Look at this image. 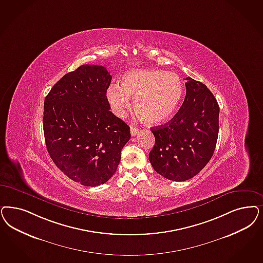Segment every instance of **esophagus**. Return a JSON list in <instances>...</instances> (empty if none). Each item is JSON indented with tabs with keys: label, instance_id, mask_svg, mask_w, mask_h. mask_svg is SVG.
Returning <instances> with one entry per match:
<instances>
[{
	"label": "esophagus",
	"instance_id": "obj_1",
	"mask_svg": "<svg viewBox=\"0 0 263 263\" xmlns=\"http://www.w3.org/2000/svg\"><path fill=\"white\" fill-rule=\"evenodd\" d=\"M130 131H131V135L132 136H136L137 134L139 133V129L137 127H130Z\"/></svg>",
	"mask_w": 263,
	"mask_h": 263
}]
</instances>
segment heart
<instances>
[{"label":"heart","instance_id":"1","mask_svg":"<svg viewBox=\"0 0 263 263\" xmlns=\"http://www.w3.org/2000/svg\"><path fill=\"white\" fill-rule=\"evenodd\" d=\"M183 94L181 78L162 70H134L121 79V84H112L107 89V99L112 111L125 116L134 98L138 117L148 125H158L169 120L178 109Z\"/></svg>","mask_w":263,"mask_h":263}]
</instances>
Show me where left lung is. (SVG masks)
I'll list each match as a JSON object with an SVG mask.
<instances>
[{"label":"left lung","instance_id":"obj_1","mask_svg":"<svg viewBox=\"0 0 263 263\" xmlns=\"http://www.w3.org/2000/svg\"><path fill=\"white\" fill-rule=\"evenodd\" d=\"M179 111L164 125L151 128L155 138L148 158L155 172L171 181H187L208 164L218 136L219 107L208 87L186 78Z\"/></svg>","mask_w":263,"mask_h":263}]
</instances>
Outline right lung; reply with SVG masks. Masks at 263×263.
I'll use <instances>...</instances> for the list:
<instances>
[{"instance_id": "right-lung-1", "label": "right lung", "mask_w": 263, "mask_h": 263, "mask_svg": "<svg viewBox=\"0 0 263 263\" xmlns=\"http://www.w3.org/2000/svg\"><path fill=\"white\" fill-rule=\"evenodd\" d=\"M111 76L82 65L55 83L44 105V134L52 161L71 180L97 186L117 172L130 127L109 109Z\"/></svg>"}]
</instances>
